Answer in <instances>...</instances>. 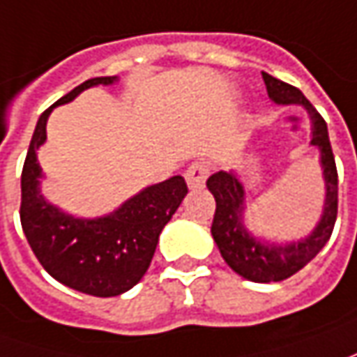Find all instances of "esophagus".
I'll list each match as a JSON object with an SVG mask.
<instances>
[{
    "label": "esophagus",
    "mask_w": 357,
    "mask_h": 357,
    "mask_svg": "<svg viewBox=\"0 0 357 357\" xmlns=\"http://www.w3.org/2000/svg\"><path fill=\"white\" fill-rule=\"evenodd\" d=\"M209 176V166L205 162H193L188 169H185V181L191 190L202 188L205 183V179Z\"/></svg>",
    "instance_id": "1"
}]
</instances>
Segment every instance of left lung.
Listing matches in <instances>:
<instances>
[{"instance_id": "8db88e82", "label": "left lung", "mask_w": 357, "mask_h": 357, "mask_svg": "<svg viewBox=\"0 0 357 357\" xmlns=\"http://www.w3.org/2000/svg\"><path fill=\"white\" fill-rule=\"evenodd\" d=\"M268 98L277 105L302 106L312 124V144L320 150V166L324 176V209L316 227L304 239L290 243H271L255 237L245 225V185L235 172H217L207 179V188L215 197V215L211 235L225 263L252 282H278L298 273L322 251L338 215V172L328 138L324 118L316 112L308 98L294 86L263 73Z\"/></svg>"}]
</instances>
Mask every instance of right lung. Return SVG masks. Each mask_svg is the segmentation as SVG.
Here are the masks:
<instances>
[{
	"label": "right lung",
	"mask_w": 357,
	"mask_h": 357,
	"mask_svg": "<svg viewBox=\"0 0 357 357\" xmlns=\"http://www.w3.org/2000/svg\"><path fill=\"white\" fill-rule=\"evenodd\" d=\"M118 77H96L49 106L37 120L21 174V227L35 257L51 277L91 296H118L138 284L152 263L162 229L178 211L188 185L181 176L148 185L102 217H75L41 193L43 169L37 150L47 140L53 108L75 100L82 91L114 84Z\"/></svg>",
	"instance_id": "1"
}]
</instances>
